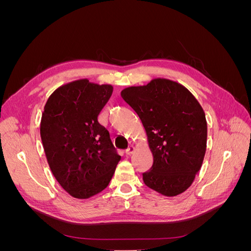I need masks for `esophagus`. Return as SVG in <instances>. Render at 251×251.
Returning a JSON list of instances; mask_svg holds the SVG:
<instances>
[{
  "label": "esophagus",
  "mask_w": 251,
  "mask_h": 251,
  "mask_svg": "<svg viewBox=\"0 0 251 251\" xmlns=\"http://www.w3.org/2000/svg\"><path fill=\"white\" fill-rule=\"evenodd\" d=\"M135 151V148L133 147V146H130L128 147L126 150V153L127 154V155H131V154H133Z\"/></svg>",
  "instance_id": "1"
}]
</instances>
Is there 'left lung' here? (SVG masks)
Returning <instances> with one entry per match:
<instances>
[{
  "mask_svg": "<svg viewBox=\"0 0 251 251\" xmlns=\"http://www.w3.org/2000/svg\"><path fill=\"white\" fill-rule=\"evenodd\" d=\"M121 97L139 116L153 154V165L142 174L144 183L168 197L185 192L206 151L207 123L198 100L185 87L165 78L126 88Z\"/></svg>",
  "mask_w": 251,
  "mask_h": 251,
  "instance_id": "left-lung-1",
  "label": "left lung"
}]
</instances>
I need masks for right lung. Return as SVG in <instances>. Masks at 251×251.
Masks as SVG:
<instances>
[{"label":"right lung","mask_w":251,"mask_h":251,"mask_svg":"<svg viewBox=\"0 0 251 251\" xmlns=\"http://www.w3.org/2000/svg\"><path fill=\"white\" fill-rule=\"evenodd\" d=\"M111 85L78 79L60 86L45 104L41 138L50 170L65 191L88 199L107 187L121 157L98 115Z\"/></svg>","instance_id":"obj_1"}]
</instances>
